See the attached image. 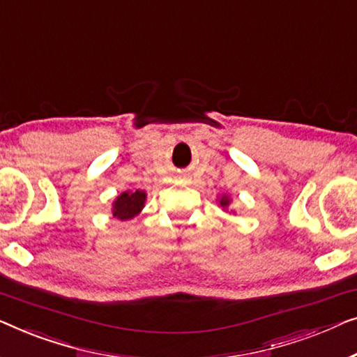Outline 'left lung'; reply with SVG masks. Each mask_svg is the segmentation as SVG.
Here are the masks:
<instances>
[{
  "mask_svg": "<svg viewBox=\"0 0 357 357\" xmlns=\"http://www.w3.org/2000/svg\"><path fill=\"white\" fill-rule=\"evenodd\" d=\"M220 204H222V205H223V207H227V205L229 204V200H228L227 197H223L222 200H220Z\"/></svg>",
  "mask_w": 357,
  "mask_h": 357,
  "instance_id": "left-lung-1",
  "label": "left lung"
}]
</instances>
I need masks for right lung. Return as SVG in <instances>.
<instances>
[{
    "label": "right lung",
    "instance_id": "add662e5",
    "mask_svg": "<svg viewBox=\"0 0 357 357\" xmlns=\"http://www.w3.org/2000/svg\"><path fill=\"white\" fill-rule=\"evenodd\" d=\"M145 192L135 190V192H123L113 204V215L119 220H129L137 215L144 207Z\"/></svg>",
    "mask_w": 357,
    "mask_h": 357
}]
</instances>
